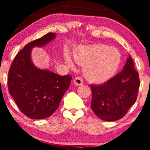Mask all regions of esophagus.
<instances>
[{"label": "esophagus", "instance_id": "34e87169", "mask_svg": "<svg viewBox=\"0 0 150 150\" xmlns=\"http://www.w3.org/2000/svg\"><path fill=\"white\" fill-rule=\"evenodd\" d=\"M74 84L76 86H79L83 85V81L81 77H77L74 80Z\"/></svg>", "mask_w": 150, "mask_h": 150}]
</instances>
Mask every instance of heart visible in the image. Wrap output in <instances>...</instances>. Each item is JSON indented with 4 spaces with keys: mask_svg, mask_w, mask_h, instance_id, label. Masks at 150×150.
Segmentation results:
<instances>
[{
    "mask_svg": "<svg viewBox=\"0 0 150 150\" xmlns=\"http://www.w3.org/2000/svg\"><path fill=\"white\" fill-rule=\"evenodd\" d=\"M74 57L77 63L85 65V77L93 83H103L111 79L120 67L122 61L117 49L102 44L81 46ZM64 59L67 66L70 68L74 67V63L68 53H65Z\"/></svg>",
    "mask_w": 150,
    "mask_h": 150,
    "instance_id": "obj_1",
    "label": "heart"
}]
</instances>
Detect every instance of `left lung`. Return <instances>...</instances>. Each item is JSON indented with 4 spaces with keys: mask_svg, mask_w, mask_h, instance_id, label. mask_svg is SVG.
I'll return each mask as SVG.
<instances>
[{
    "mask_svg": "<svg viewBox=\"0 0 150 150\" xmlns=\"http://www.w3.org/2000/svg\"><path fill=\"white\" fill-rule=\"evenodd\" d=\"M140 81L129 55L123 70L102 85H91V108L100 120H120L136 102Z\"/></svg>",
    "mask_w": 150,
    "mask_h": 150,
    "instance_id": "obj_1",
    "label": "left lung"
}]
</instances>
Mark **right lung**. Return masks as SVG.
I'll use <instances>...</instances> for the list:
<instances>
[{"label": "right lung", "mask_w": 150, "mask_h": 150, "mask_svg": "<svg viewBox=\"0 0 150 150\" xmlns=\"http://www.w3.org/2000/svg\"><path fill=\"white\" fill-rule=\"evenodd\" d=\"M49 33L28 43L16 55L8 74V88L20 110L34 120L48 117L58 108L72 78L60 76L48 69H40L31 59L32 49L42 48L56 38Z\"/></svg>", "instance_id": "1"}]
</instances>
